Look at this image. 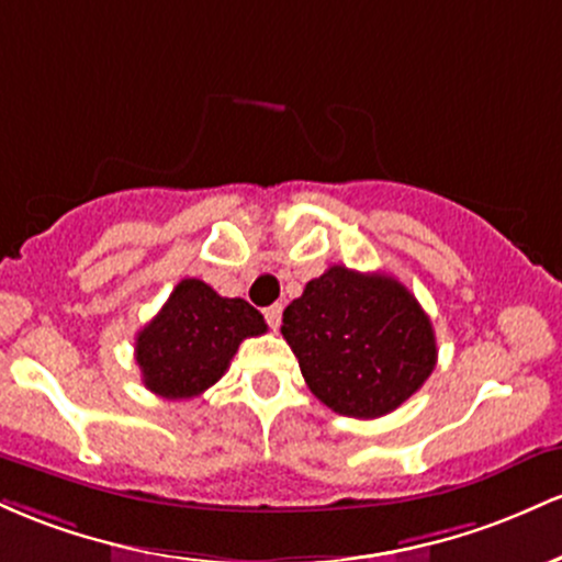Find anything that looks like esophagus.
<instances>
[{
  "instance_id": "34e87169",
  "label": "esophagus",
  "mask_w": 562,
  "mask_h": 562,
  "mask_svg": "<svg viewBox=\"0 0 562 562\" xmlns=\"http://www.w3.org/2000/svg\"><path fill=\"white\" fill-rule=\"evenodd\" d=\"M281 311H283V307L281 305H270V307H265V321H268V326H270V329H279V326H281Z\"/></svg>"
}]
</instances>
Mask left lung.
<instances>
[{"mask_svg": "<svg viewBox=\"0 0 562 562\" xmlns=\"http://www.w3.org/2000/svg\"><path fill=\"white\" fill-rule=\"evenodd\" d=\"M307 387L342 417L376 419L412 398L438 361L430 315L393 276L331 265L283 311Z\"/></svg>", "mask_w": 562, "mask_h": 562, "instance_id": "obj_1", "label": "left lung"}]
</instances>
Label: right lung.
I'll return each mask as SVG.
<instances>
[{"label":"right lung","mask_w":562,"mask_h":562,"mask_svg":"<svg viewBox=\"0 0 562 562\" xmlns=\"http://www.w3.org/2000/svg\"><path fill=\"white\" fill-rule=\"evenodd\" d=\"M268 331L262 313L241 297H220L210 283L182 279L150 324L137 331L143 384L167 401L196 398L228 371L247 337Z\"/></svg>","instance_id":"add662e5"}]
</instances>
